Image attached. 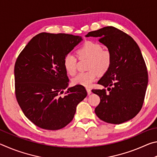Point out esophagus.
<instances>
[{
    "label": "esophagus",
    "mask_w": 157,
    "mask_h": 157,
    "mask_svg": "<svg viewBox=\"0 0 157 157\" xmlns=\"http://www.w3.org/2000/svg\"><path fill=\"white\" fill-rule=\"evenodd\" d=\"M86 91H87V94H88V95H90L91 94V90L89 88H86Z\"/></svg>",
    "instance_id": "esophagus-1"
}]
</instances>
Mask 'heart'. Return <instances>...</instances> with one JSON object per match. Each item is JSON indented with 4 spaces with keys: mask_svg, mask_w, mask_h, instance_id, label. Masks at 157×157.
<instances>
[{
    "mask_svg": "<svg viewBox=\"0 0 157 157\" xmlns=\"http://www.w3.org/2000/svg\"><path fill=\"white\" fill-rule=\"evenodd\" d=\"M79 59H89V71L79 73L73 79L75 85L89 86L98 74L103 75L109 70L111 63V55L108 50L102 49V45L98 42L86 41L77 50ZM78 58L73 53H68L63 59V66L66 72L71 75H75L77 70Z\"/></svg>",
    "mask_w": 157,
    "mask_h": 157,
    "instance_id": "1",
    "label": "heart"
}]
</instances>
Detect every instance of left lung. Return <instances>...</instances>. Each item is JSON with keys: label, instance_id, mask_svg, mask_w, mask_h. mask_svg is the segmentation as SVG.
Wrapping results in <instances>:
<instances>
[{"label": "left lung", "instance_id": "8db88e82", "mask_svg": "<svg viewBox=\"0 0 157 157\" xmlns=\"http://www.w3.org/2000/svg\"><path fill=\"white\" fill-rule=\"evenodd\" d=\"M86 37H99L111 55L109 70L98 84L107 87L94 89L100 98L95 113L100 120L121 124L136 116L142 108L148 83L144 59L138 44L128 34L112 26L89 32Z\"/></svg>", "mask_w": 157, "mask_h": 157}]
</instances>
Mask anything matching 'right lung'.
Listing matches in <instances>:
<instances>
[{
  "label": "right lung",
  "instance_id": "obj_1",
  "mask_svg": "<svg viewBox=\"0 0 157 157\" xmlns=\"http://www.w3.org/2000/svg\"><path fill=\"white\" fill-rule=\"evenodd\" d=\"M82 38L41 33L26 45L14 66L15 94L25 116L37 127L60 129L73 120L76 107L87 95L83 86L69 87L63 59Z\"/></svg>",
  "mask_w": 157,
  "mask_h": 157
}]
</instances>
